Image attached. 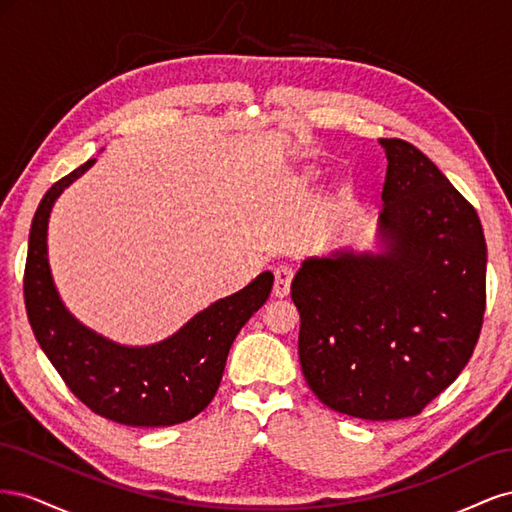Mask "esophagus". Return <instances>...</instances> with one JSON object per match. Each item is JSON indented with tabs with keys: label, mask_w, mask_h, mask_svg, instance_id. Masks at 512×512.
<instances>
[{
	"label": "esophagus",
	"mask_w": 512,
	"mask_h": 512,
	"mask_svg": "<svg viewBox=\"0 0 512 512\" xmlns=\"http://www.w3.org/2000/svg\"><path fill=\"white\" fill-rule=\"evenodd\" d=\"M290 282H292V269L280 267L275 271V284H273V297L284 299L290 294Z\"/></svg>",
	"instance_id": "esophagus-1"
}]
</instances>
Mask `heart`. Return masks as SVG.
<instances>
[{"instance_id":"1","label":"heart","mask_w":512,"mask_h":512,"mask_svg":"<svg viewBox=\"0 0 512 512\" xmlns=\"http://www.w3.org/2000/svg\"><path fill=\"white\" fill-rule=\"evenodd\" d=\"M316 177H318V168H316L314 164H305V166H301V168L297 170V173H294V175L290 177V183L294 185V188H307L309 183L316 181ZM335 198H337V200L344 198V188H339V190L335 192Z\"/></svg>"}]
</instances>
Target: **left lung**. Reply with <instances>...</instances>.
<instances>
[{"instance_id": "left-lung-1", "label": "left lung", "mask_w": 512, "mask_h": 512, "mask_svg": "<svg viewBox=\"0 0 512 512\" xmlns=\"http://www.w3.org/2000/svg\"><path fill=\"white\" fill-rule=\"evenodd\" d=\"M378 252L303 260L292 280L309 389L363 421L416 416L468 365L485 314L487 243L474 207L423 151L380 138Z\"/></svg>"}]
</instances>
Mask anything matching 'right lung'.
Listing matches in <instances>:
<instances>
[{"mask_svg": "<svg viewBox=\"0 0 512 512\" xmlns=\"http://www.w3.org/2000/svg\"><path fill=\"white\" fill-rule=\"evenodd\" d=\"M87 160L40 200L29 230L25 307L40 348L68 389L96 414L130 427H168L203 412L218 391L228 350L243 324L267 303L273 273L211 303L170 337L151 346H123L76 320L59 299L46 232L55 200L94 166Z\"/></svg>", "mask_w": 512, "mask_h": 512, "instance_id": "add662e5", "label": "right lung"}]
</instances>
